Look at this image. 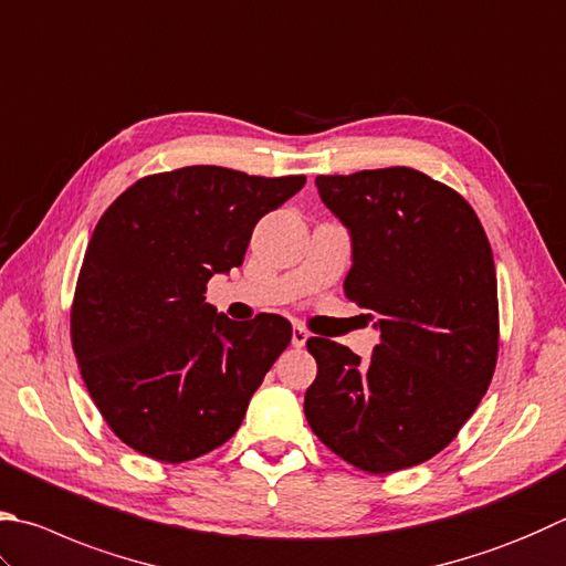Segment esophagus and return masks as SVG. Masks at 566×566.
I'll list each match as a JSON object with an SVG mask.
<instances>
[{
    "mask_svg": "<svg viewBox=\"0 0 566 566\" xmlns=\"http://www.w3.org/2000/svg\"><path fill=\"white\" fill-rule=\"evenodd\" d=\"M307 337H311V335H307L305 327H301V325L293 327V339H291L293 347H303L307 343Z\"/></svg>",
    "mask_w": 566,
    "mask_h": 566,
    "instance_id": "obj_1",
    "label": "esophagus"
}]
</instances>
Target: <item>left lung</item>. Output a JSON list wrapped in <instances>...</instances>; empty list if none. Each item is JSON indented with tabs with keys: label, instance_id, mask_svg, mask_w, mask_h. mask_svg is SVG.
Returning <instances> with one entry per match:
<instances>
[{
	"label": "left lung",
	"instance_id": "8db88e82",
	"mask_svg": "<svg viewBox=\"0 0 566 566\" xmlns=\"http://www.w3.org/2000/svg\"><path fill=\"white\" fill-rule=\"evenodd\" d=\"M315 185L352 237L345 293L377 319L381 339L369 361L307 339L317 377L305 419L359 471H403L455 439L493 379V251L473 207L419 169L319 175Z\"/></svg>",
	"mask_w": 566,
	"mask_h": 566
}]
</instances>
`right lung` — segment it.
<instances>
[{"label": "right lung", "mask_w": 566, "mask_h": 566, "mask_svg": "<svg viewBox=\"0 0 566 566\" xmlns=\"http://www.w3.org/2000/svg\"><path fill=\"white\" fill-rule=\"evenodd\" d=\"M305 185L195 165L137 179L105 209L71 305V343L105 423L137 453L185 463L239 431L291 345L273 313L233 323L207 283L243 263L253 227Z\"/></svg>", "instance_id": "1"}]
</instances>
